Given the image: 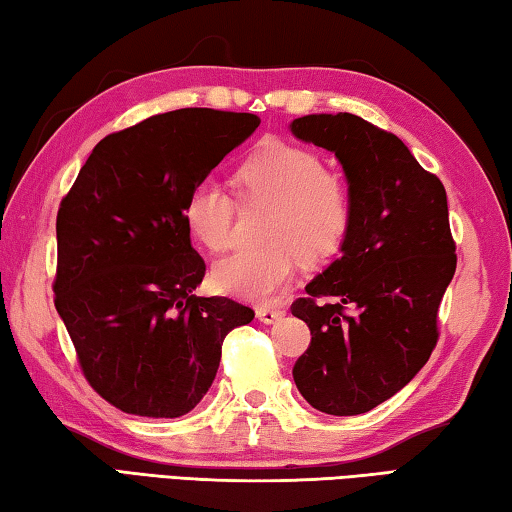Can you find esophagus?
<instances>
[{
  "label": "esophagus",
  "mask_w": 512,
  "mask_h": 512,
  "mask_svg": "<svg viewBox=\"0 0 512 512\" xmlns=\"http://www.w3.org/2000/svg\"><path fill=\"white\" fill-rule=\"evenodd\" d=\"M283 316H285V312L283 310H274V307H258V310H256L258 321L260 323H267V325L281 321Z\"/></svg>",
  "instance_id": "34e87169"
}]
</instances>
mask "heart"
<instances>
[{"instance_id":"b5f03b06","label":"heart","mask_w":512,"mask_h":512,"mask_svg":"<svg viewBox=\"0 0 512 512\" xmlns=\"http://www.w3.org/2000/svg\"><path fill=\"white\" fill-rule=\"evenodd\" d=\"M236 185L243 200L274 207L265 229L269 247L223 258L211 281L223 294L269 303L292 281L296 254L318 260L339 249L352 218L350 194L316 151L278 140L240 162ZM234 214V198L214 178L200 180L185 202L189 234L214 254L234 245Z\"/></svg>"}]
</instances>
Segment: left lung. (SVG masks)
Returning a JSON list of instances; mask_svg holds the SVG:
<instances>
[{"mask_svg":"<svg viewBox=\"0 0 512 512\" xmlns=\"http://www.w3.org/2000/svg\"><path fill=\"white\" fill-rule=\"evenodd\" d=\"M289 129L334 153L352 202L341 256L292 305L312 332L292 374L312 408L352 417L406 388L435 350L457 267L448 198L406 144L359 115H303Z\"/></svg>","mask_w":512,"mask_h":512,"instance_id":"left-lung-1","label":"left lung"}]
</instances>
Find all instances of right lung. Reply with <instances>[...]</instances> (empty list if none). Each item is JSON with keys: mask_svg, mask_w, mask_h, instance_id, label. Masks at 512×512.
Here are the masks:
<instances>
[{"mask_svg": "<svg viewBox=\"0 0 512 512\" xmlns=\"http://www.w3.org/2000/svg\"><path fill=\"white\" fill-rule=\"evenodd\" d=\"M254 113L178 109L95 144L57 211L55 310L91 388L122 412L176 419L216 379L254 310L196 296L205 260L185 202L258 129Z\"/></svg>", "mask_w": 512, "mask_h": 512, "instance_id": "obj_1", "label": "right lung"}]
</instances>
